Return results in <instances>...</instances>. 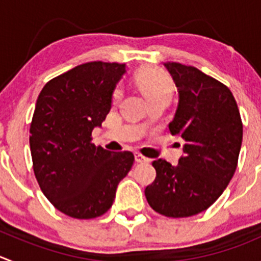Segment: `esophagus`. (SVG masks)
Segmentation results:
<instances>
[{
    "mask_svg": "<svg viewBox=\"0 0 261 261\" xmlns=\"http://www.w3.org/2000/svg\"><path fill=\"white\" fill-rule=\"evenodd\" d=\"M135 161L138 162V163H146V162H149V159L145 158V156H143L141 154L136 153L135 154Z\"/></svg>",
    "mask_w": 261,
    "mask_h": 261,
    "instance_id": "obj_1",
    "label": "esophagus"
}]
</instances>
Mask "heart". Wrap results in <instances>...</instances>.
<instances>
[{
    "label": "heart",
    "mask_w": 261,
    "mask_h": 261,
    "mask_svg": "<svg viewBox=\"0 0 261 261\" xmlns=\"http://www.w3.org/2000/svg\"><path fill=\"white\" fill-rule=\"evenodd\" d=\"M136 87L145 97L150 106L167 105L173 94V85L171 79L163 71L156 69H146L136 76ZM123 92L120 87H116L112 92L113 106H117L122 99Z\"/></svg>",
    "instance_id": "obj_1"
}]
</instances>
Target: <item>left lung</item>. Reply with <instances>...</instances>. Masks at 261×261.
Masks as SVG:
<instances>
[{"instance_id": "8db88e82", "label": "left lung", "mask_w": 261, "mask_h": 261, "mask_svg": "<svg viewBox=\"0 0 261 261\" xmlns=\"http://www.w3.org/2000/svg\"><path fill=\"white\" fill-rule=\"evenodd\" d=\"M178 89L168 127L184 140L177 166L156 159V177L146 186L149 205L162 216L185 218L206 211L226 190L237 168L242 121L231 90L194 66L166 62Z\"/></svg>"}]
</instances>
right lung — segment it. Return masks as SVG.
Returning <instances> with one entry per match:
<instances>
[{"label": "right lung", "mask_w": 261, "mask_h": 261, "mask_svg": "<svg viewBox=\"0 0 261 261\" xmlns=\"http://www.w3.org/2000/svg\"><path fill=\"white\" fill-rule=\"evenodd\" d=\"M125 67L83 63L49 80L37 99L29 138L35 178L53 206L72 218L105 214L134 164L131 151L112 153L92 143Z\"/></svg>", "instance_id": "1"}]
</instances>
